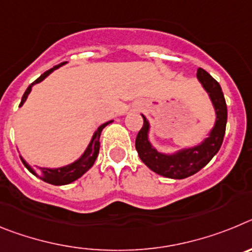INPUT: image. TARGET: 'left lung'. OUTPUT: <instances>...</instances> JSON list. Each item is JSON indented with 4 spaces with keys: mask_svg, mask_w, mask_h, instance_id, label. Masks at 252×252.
I'll use <instances>...</instances> for the list:
<instances>
[{
    "mask_svg": "<svg viewBox=\"0 0 252 252\" xmlns=\"http://www.w3.org/2000/svg\"><path fill=\"white\" fill-rule=\"evenodd\" d=\"M197 77L209 94L217 115L215 127L201 145L178 151L174 155H164L158 153L149 142V122L145 116H142L144 125L137 133L135 141L137 154L144 164L157 174L170 179H184L204 168L218 153L226 132L227 106L221 86L212 75L202 68H198Z\"/></svg>",
    "mask_w": 252,
    "mask_h": 252,
    "instance_id": "8db88e82",
    "label": "left lung"
}]
</instances>
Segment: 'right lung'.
Listing matches in <instances>:
<instances>
[{
  "instance_id": "obj_1",
  "label": "right lung",
  "mask_w": 252,
  "mask_h": 252,
  "mask_svg": "<svg viewBox=\"0 0 252 252\" xmlns=\"http://www.w3.org/2000/svg\"><path fill=\"white\" fill-rule=\"evenodd\" d=\"M63 64L64 63L58 64V65H55L54 68L49 69V70H46L45 73H43V74L40 75L36 81L32 82V83L28 87V90L25 91L24 95H22L20 107L24 104V102H25L26 98H28L29 93H30V91H31V87L36 83H40V82L43 81V79H45V78L48 77L51 72H53V70H55V69L59 68V66L63 65ZM108 124H111V121L101 125V126L97 128V131H95L94 135H93V137H92V141H91V144L88 145L87 150L84 151L83 155H82V157L79 158L77 161H74L73 164H70V165H66V166H63V168H58V169L37 168L36 170H34V169L31 168V166L29 165L28 162H26L24 159H21L22 162H24V165H25L26 168H28L31 173H32V174L36 175L37 178H40V179L44 180V182H46V183L54 184V186H65V184L72 183V182L77 180L78 178H81L82 175H83L84 173L88 170V169L92 168V165L94 164L95 159H97V157H98V153H99V136H101L102 130H103V128L106 127Z\"/></svg>"
}]
</instances>
